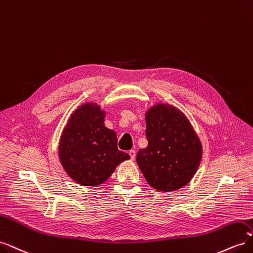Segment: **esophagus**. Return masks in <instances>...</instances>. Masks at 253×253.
Segmentation results:
<instances>
[{"label":"esophagus","mask_w":253,"mask_h":253,"mask_svg":"<svg viewBox=\"0 0 253 253\" xmlns=\"http://www.w3.org/2000/svg\"><path fill=\"white\" fill-rule=\"evenodd\" d=\"M128 154H129V156H131V159H132V160H134V159H135V156H136V152H135L134 150L128 151Z\"/></svg>","instance_id":"obj_1"}]
</instances>
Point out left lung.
<instances>
[{"mask_svg":"<svg viewBox=\"0 0 253 253\" xmlns=\"http://www.w3.org/2000/svg\"><path fill=\"white\" fill-rule=\"evenodd\" d=\"M148 147L136 155L149 185L162 192L181 189L195 175L203 144L188 117L176 106L156 102L145 110Z\"/></svg>","mask_w":253,"mask_h":253,"instance_id":"left-lung-1","label":"left lung"}]
</instances>
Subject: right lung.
Returning <instances> with one entry per match:
<instances>
[{
	"label": "right lung",
	"instance_id": "right-lung-1",
	"mask_svg": "<svg viewBox=\"0 0 253 253\" xmlns=\"http://www.w3.org/2000/svg\"><path fill=\"white\" fill-rule=\"evenodd\" d=\"M106 111L86 101L68 118L60 136L58 156L64 171L81 186L96 187L129 159L117 148V134L104 126Z\"/></svg>",
	"mask_w": 253,
	"mask_h": 253
}]
</instances>
